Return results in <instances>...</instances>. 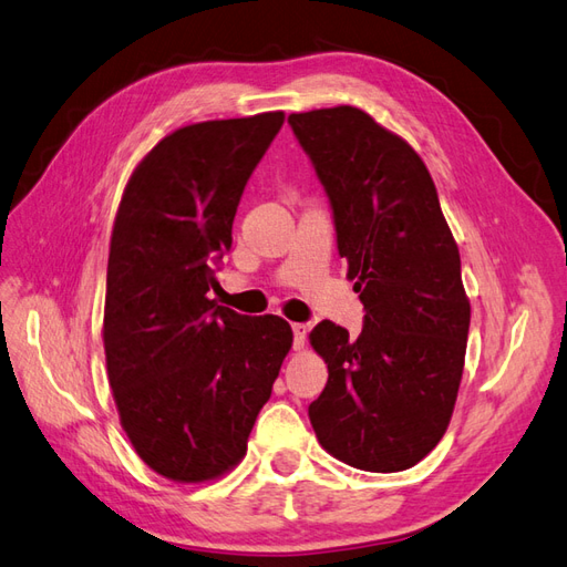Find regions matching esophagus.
I'll return each instance as SVG.
<instances>
[{
  "label": "esophagus",
  "instance_id": "obj_1",
  "mask_svg": "<svg viewBox=\"0 0 567 567\" xmlns=\"http://www.w3.org/2000/svg\"><path fill=\"white\" fill-rule=\"evenodd\" d=\"M290 329H293V350H302L305 340H307V326L305 323H293Z\"/></svg>",
  "mask_w": 567,
  "mask_h": 567
}]
</instances>
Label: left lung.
<instances>
[{
  "label": "left lung",
  "instance_id": "8db88e82",
  "mask_svg": "<svg viewBox=\"0 0 567 567\" xmlns=\"http://www.w3.org/2000/svg\"><path fill=\"white\" fill-rule=\"evenodd\" d=\"M331 205L338 255L364 305L362 333L323 319L310 340L329 381L310 404L326 452L371 473L416 466L452 419L471 305L431 173L352 106L288 115Z\"/></svg>",
  "mask_w": 567,
  "mask_h": 567
}]
</instances>
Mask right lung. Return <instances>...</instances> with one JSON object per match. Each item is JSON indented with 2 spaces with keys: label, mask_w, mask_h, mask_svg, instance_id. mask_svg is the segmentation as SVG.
I'll return each instance as SVG.
<instances>
[{
  "label": "right lung",
  "mask_w": 567,
  "mask_h": 567,
  "mask_svg": "<svg viewBox=\"0 0 567 567\" xmlns=\"http://www.w3.org/2000/svg\"><path fill=\"white\" fill-rule=\"evenodd\" d=\"M284 113L188 125L153 148L120 200L106 274L109 381L148 468L203 483L246 454L293 342L288 321L215 305L244 188Z\"/></svg>",
  "instance_id": "obj_1"
}]
</instances>
